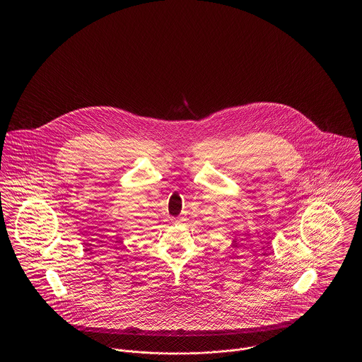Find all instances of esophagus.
Segmentation results:
<instances>
[{
    "instance_id": "1",
    "label": "esophagus",
    "mask_w": 362,
    "mask_h": 362,
    "mask_svg": "<svg viewBox=\"0 0 362 362\" xmlns=\"http://www.w3.org/2000/svg\"><path fill=\"white\" fill-rule=\"evenodd\" d=\"M173 223H175V224H182V223H183V220H182V218H179V220H173Z\"/></svg>"
}]
</instances>
